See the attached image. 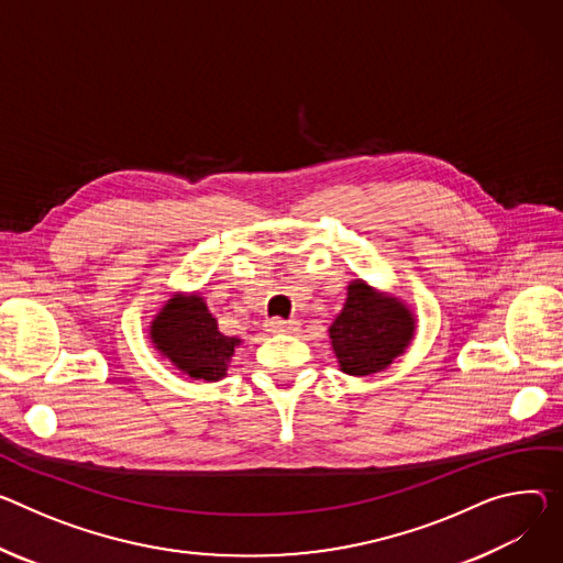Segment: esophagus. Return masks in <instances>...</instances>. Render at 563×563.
<instances>
[{
    "instance_id": "1",
    "label": "esophagus",
    "mask_w": 563,
    "mask_h": 563,
    "mask_svg": "<svg viewBox=\"0 0 563 563\" xmlns=\"http://www.w3.org/2000/svg\"><path fill=\"white\" fill-rule=\"evenodd\" d=\"M267 328L272 332H278V334H289V332H296L300 328V323L298 321H285V319H272L267 323Z\"/></svg>"
}]
</instances>
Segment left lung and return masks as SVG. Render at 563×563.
<instances>
[{"mask_svg": "<svg viewBox=\"0 0 563 563\" xmlns=\"http://www.w3.org/2000/svg\"><path fill=\"white\" fill-rule=\"evenodd\" d=\"M416 321L399 296L375 289L364 278L350 280L343 308L330 325L339 371L352 377L386 371L411 345Z\"/></svg>", "mask_w": 563, "mask_h": 563, "instance_id": "obj_1", "label": "left lung"}]
</instances>
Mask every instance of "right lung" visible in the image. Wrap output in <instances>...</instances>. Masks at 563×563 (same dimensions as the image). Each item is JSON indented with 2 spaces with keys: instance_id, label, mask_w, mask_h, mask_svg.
<instances>
[{
  "instance_id": "add662e5",
  "label": "right lung",
  "mask_w": 563,
  "mask_h": 563,
  "mask_svg": "<svg viewBox=\"0 0 563 563\" xmlns=\"http://www.w3.org/2000/svg\"><path fill=\"white\" fill-rule=\"evenodd\" d=\"M147 339L164 360L195 382L227 377L231 356L242 339L227 336L199 291L173 294L152 319Z\"/></svg>"
}]
</instances>
